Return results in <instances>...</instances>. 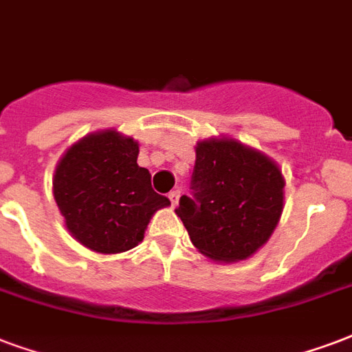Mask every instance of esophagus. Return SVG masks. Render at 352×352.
I'll return each mask as SVG.
<instances>
[{
	"label": "esophagus",
	"mask_w": 352,
	"mask_h": 352,
	"mask_svg": "<svg viewBox=\"0 0 352 352\" xmlns=\"http://www.w3.org/2000/svg\"><path fill=\"white\" fill-rule=\"evenodd\" d=\"M179 197H182V191H179V189H174V191H170L168 198H170V204H173V208H176V206H178Z\"/></svg>",
	"instance_id": "esophagus-1"
}]
</instances>
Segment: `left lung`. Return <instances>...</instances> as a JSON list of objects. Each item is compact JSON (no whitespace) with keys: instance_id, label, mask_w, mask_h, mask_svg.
Segmentation results:
<instances>
[{"instance_id":"8db88e82","label":"left lung","mask_w":352,"mask_h":352,"mask_svg":"<svg viewBox=\"0 0 352 352\" xmlns=\"http://www.w3.org/2000/svg\"><path fill=\"white\" fill-rule=\"evenodd\" d=\"M284 206L278 166L232 139L198 142L191 197L179 198L176 215L192 245L217 261L252 256L271 237Z\"/></svg>"}]
</instances>
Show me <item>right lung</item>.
I'll list each match as a JSON object with an SVG mask.
<instances>
[{
  "label": "right lung",
  "instance_id": "add662e5",
  "mask_svg": "<svg viewBox=\"0 0 352 352\" xmlns=\"http://www.w3.org/2000/svg\"><path fill=\"white\" fill-rule=\"evenodd\" d=\"M137 155L131 137L109 129L68 148L55 170L54 197L66 228L94 252L116 254L139 245L152 215L170 204L152 189Z\"/></svg>",
  "mask_w": 352,
  "mask_h": 352
}]
</instances>
